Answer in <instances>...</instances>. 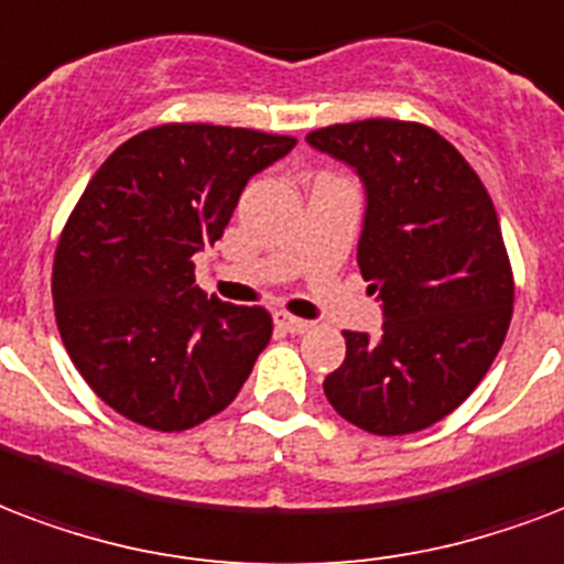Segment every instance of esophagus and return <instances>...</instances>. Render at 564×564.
I'll return each mask as SVG.
<instances>
[{"label": "esophagus", "mask_w": 564, "mask_h": 564, "mask_svg": "<svg viewBox=\"0 0 564 564\" xmlns=\"http://www.w3.org/2000/svg\"><path fill=\"white\" fill-rule=\"evenodd\" d=\"M274 325L286 330V334H304V330L311 328V322L299 319V316H292V313H286V311L274 313Z\"/></svg>", "instance_id": "esophagus-1"}]
</instances>
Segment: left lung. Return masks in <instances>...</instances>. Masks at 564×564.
Masks as SVG:
<instances>
[{"mask_svg": "<svg viewBox=\"0 0 564 564\" xmlns=\"http://www.w3.org/2000/svg\"><path fill=\"white\" fill-rule=\"evenodd\" d=\"M307 141L367 186L358 265L384 307L381 339L346 330L325 397L369 435L423 432L470 397L509 330L514 274L494 200L470 162L416 120L334 123Z\"/></svg>", "mask_w": 564, "mask_h": 564, "instance_id": "1", "label": "left lung"}]
</instances>
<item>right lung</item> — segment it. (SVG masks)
Listing matches in <instances>:
<instances>
[{
    "mask_svg": "<svg viewBox=\"0 0 564 564\" xmlns=\"http://www.w3.org/2000/svg\"><path fill=\"white\" fill-rule=\"evenodd\" d=\"M292 148L260 129L162 123L85 186L55 245V322L73 367L120 416L186 432L242 390L272 313L206 299L192 257L221 239L245 183Z\"/></svg>",
    "mask_w": 564,
    "mask_h": 564,
    "instance_id": "obj_1",
    "label": "right lung"
}]
</instances>
